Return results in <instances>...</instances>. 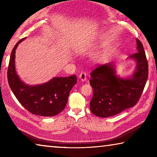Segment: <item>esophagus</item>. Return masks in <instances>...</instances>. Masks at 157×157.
<instances>
[{
    "label": "esophagus",
    "mask_w": 157,
    "mask_h": 157,
    "mask_svg": "<svg viewBox=\"0 0 157 157\" xmlns=\"http://www.w3.org/2000/svg\"><path fill=\"white\" fill-rule=\"evenodd\" d=\"M79 79H80L82 82L86 81V73H85V72H82L80 74H79Z\"/></svg>",
    "instance_id": "obj_1"
}]
</instances>
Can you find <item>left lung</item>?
I'll return each instance as SVG.
<instances>
[{"label":"left lung","instance_id":"8db88e82","mask_svg":"<svg viewBox=\"0 0 157 157\" xmlns=\"http://www.w3.org/2000/svg\"><path fill=\"white\" fill-rule=\"evenodd\" d=\"M138 52L129 58L136 62L131 78L117 76L113 63L98 66L91 73L89 81L94 94L90 109L95 116L107 118L120 113L136 105L148 77V63L143 44L136 39Z\"/></svg>","mask_w":157,"mask_h":157}]
</instances>
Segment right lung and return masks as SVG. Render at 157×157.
<instances>
[{
  "instance_id": "add662e5",
  "label": "right lung",
  "mask_w": 157,
  "mask_h": 157,
  "mask_svg": "<svg viewBox=\"0 0 157 157\" xmlns=\"http://www.w3.org/2000/svg\"><path fill=\"white\" fill-rule=\"evenodd\" d=\"M25 38L21 39L13 48L10 56L7 79L10 89L23 107L29 112L41 116H54L65 108L68 95L77 83L75 75L66 78H53L46 83L26 84L21 81L15 69V52Z\"/></svg>"
}]
</instances>
